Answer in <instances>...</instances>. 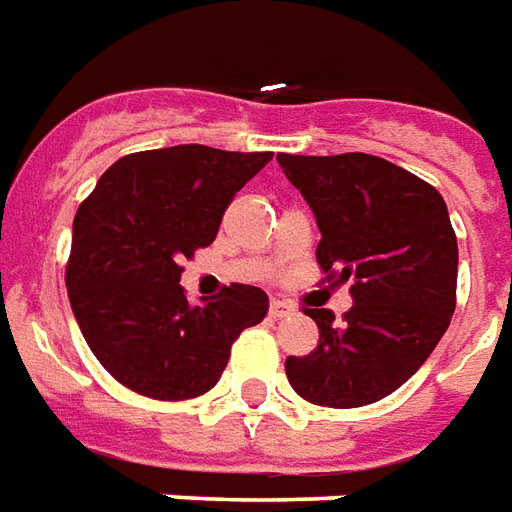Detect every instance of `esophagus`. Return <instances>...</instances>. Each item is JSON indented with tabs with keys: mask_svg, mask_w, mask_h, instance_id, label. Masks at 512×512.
<instances>
[{
	"mask_svg": "<svg viewBox=\"0 0 512 512\" xmlns=\"http://www.w3.org/2000/svg\"><path fill=\"white\" fill-rule=\"evenodd\" d=\"M294 313V305L286 300H272L270 302V316L272 319H283V316H289Z\"/></svg>",
	"mask_w": 512,
	"mask_h": 512,
	"instance_id": "34e87169",
	"label": "esophagus"
}]
</instances>
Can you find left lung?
<instances>
[{
    "instance_id": "left-lung-1",
    "label": "left lung",
    "mask_w": 512,
    "mask_h": 512,
    "mask_svg": "<svg viewBox=\"0 0 512 512\" xmlns=\"http://www.w3.org/2000/svg\"><path fill=\"white\" fill-rule=\"evenodd\" d=\"M316 215V261L327 281H352L354 305L305 308L319 343L286 360L294 393L316 406L354 409L395 393L428 360L455 311L458 242L434 185L390 160L278 155Z\"/></svg>"
}]
</instances>
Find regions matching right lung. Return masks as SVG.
<instances>
[{
  "label": "right lung",
  "mask_w": 512,
  "mask_h": 512,
  "mask_svg": "<svg viewBox=\"0 0 512 512\" xmlns=\"http://www.w3.org/2000/svg\"><path fill=\"white\" fill-rule=\"evenodd\" d=\"M270 158L204 144L133 152L78 207L65 270L70 308L100 365L133 393L204 395L231 343L267 316V294L245 283L190 305L179 261L215 240L234 193Z\"/></svg>",
  "instance_id": "right-lung-1"
}]
</instances>
